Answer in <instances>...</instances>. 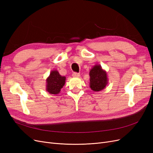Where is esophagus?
<instances>
[{"instance_id": "obj_1", "label": "esophagus", "mask_w": 153, "mask_h": 153, "mask_svg": "<svg viewBox=\"0 0 153 153\" xmlns=\"http://www.w3.org/2000/svg\"><path fill=\"white\" fill-rule=\"evenodd\" d=\"M80 75V74L78 73H73V75H72V76H73V77H79Z\"/></svg>"}]
</instances>
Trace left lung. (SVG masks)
Here are the masks:
<instances>
[{"instance_id": "1", "label": "left lung", "mask_w": 153, "mask_h": 153, "mask_svg": "<svg viewBox=\"0 0 153 153\" xmlns=\"http://www.w3.org/2000/svg\"><path fill=\"white\" fill-rule=\"evenodd\" d=\"M89 87L94 92L102 91L107 85L108 78L106 71L101 68L100 64H96L89 71Z\"/></svg>"}]
</instances>
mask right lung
<instances>
[{
    "instance_id": "1",
    "label": "right lung",
    "mask_w": 153,
    "mask_h": 153,
    "mask_svg": "<svg viewBox=\"0 0 153 153\" xmlns=\"http://www.w3.org/2000/svg\"><path fill=\"white\" fill-rule=\"evenodd\" d=\"M66 82V76L60 75L56 69L50 72L49 76L46 80V91L50 94H58Z\"/></svg>"
}]
</instances>
